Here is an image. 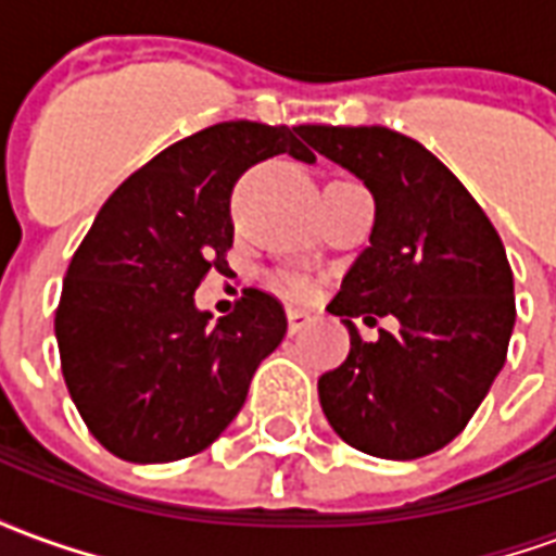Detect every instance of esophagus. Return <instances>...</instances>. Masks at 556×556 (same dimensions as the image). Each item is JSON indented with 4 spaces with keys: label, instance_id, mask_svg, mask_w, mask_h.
Segmentation results:
<instances>
[{
    "label": "esophagus",
    "instance_id": "34e87169",
    "mask_svg": "<svg viewBox=\"0 0 556 556\" xmlns=\"http://www.w3.org/2000/svg\"><path fill=\"white\" fill-rule=\"evenodd\" d=\"M313 321V315L303 309H289V333H301L303 327Z\"/></svg>",
    "mask_w": 556,
    "mask_h": 556
}]
</instances>
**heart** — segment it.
Returning <instances> with one entry per match:
<instances>
[{
	"label": "heart",
	"mask_w": 556,
	"mask_h": 556,
	"mask_svg": "<svg viewBox=\"0 0 556 556\" xmlns=\"http://www.w3.org/2000/svg\"><path fill=\"white\" fill-rule=\"evenodd\" d=\"M274 286H277L282 294H289V298H309V291H313V282L303 277V274H291V270H279L277 277H274Z\"/></svg>",
	"instance_id": "heart-1"
}]
</instances>
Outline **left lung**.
<instances>
[{
	"mask_svg": "<svg viewBox=\"0 0 556 556\" xmlns=\"http://www.w3.org/2000/svg\"><path fill=\"white\" fill-rule=\"evenodd\" d=\"M318 154L375 195L369 247L327 303L349 327L342 366L318 378L327 422L378 458H422L462 434L506 363L513 267L465 184L417 139L390 127L303 125ZM393 314L396 331L363 343L353 318Z\"/></svg>",
	"mask_w": 556,
	"mask_h": 556,
	"instance_id": "8db88e82",
	"label": "left lung"
}]
</instances>
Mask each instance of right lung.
<instances>
[{
    "label": "right lung",
    "instance_id": "right-lung-1",
    "mask_svg": "<svg viewBox=\"0 0 556 556\" xmlns=\"http://www.w3.org/2000/svg\"><path fill=\"white\" fill-rule=\"evenodd\" d=\"M274 154L315 160L301 127L223 122L178 139L103 202L67 265L62 375L83 422L125 462L202 453L286 337V309L262 289H243L217 325L193 303L211 270H229L235 184Z\"/></svg>",
    "mask_w": 556,
    "mask_h": 556
}]
</instances>
